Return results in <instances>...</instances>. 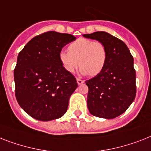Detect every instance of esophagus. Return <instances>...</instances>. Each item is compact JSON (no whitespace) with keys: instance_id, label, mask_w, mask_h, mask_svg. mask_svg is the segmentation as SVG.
Wrapping results in <instances>:
<instances>
[{"instance_id":"34e87169","label":"esophagus","mask_w":151,"mask_h":151,"mask_svg":"<svg viewBox=\"0 0 151 151\" xmlns=\"http://www.w3.org/2000/svg\"><path fill=\"white\" fill-rule=\"evenodd\" d=\"M77 81H78V84H82L84 83V81L81 79H80V78H77Z\"/></svg>"}]
</instances>
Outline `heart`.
<instances>
[{"label": "heart", "mask_w": 151, "mask_h": 151, "mask_svg": "<svg viewBox=\"0 0 151 151\" xmlns=\"http://www.w3.org/2000/svg\"><path fill=\"white\" fill-rule=\"evenodd\" d=\"M107 48L103 42L80 38L68 46V52L60 53V60L68 73H73L80 65L83 74L96 76L107 63Z\"/></svg>", "instance_id": "1"}]
</instances>
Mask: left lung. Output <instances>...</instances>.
<instances>
[{
  "label": "left lung",
  "instance_id": "obj_1",
  "mask_svg": "<svg viewBox=\"0 0 151 151\" xmlns=\"http://www.w3.org/2000/svg\"><path fill=\"white\" fill-rule=\"evenodd\" d=\"M83 35L103 42L108 51L107 63L103 70L85 81L88 87V110L99 118H116L125 112L135 99L133 57L127 45L109 33L96 32Z\"/></svg>",
  "mask_w": 151,
  "mask_h": 151
}]
</instances>
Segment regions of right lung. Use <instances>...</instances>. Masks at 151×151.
Returning a JSON list of instances; mask_svg holds the SVG:
<instances>
[{
	"instance_id": "right-lung-1",
	"label": "right lung",
	"mask_w": 151,
	"mask_h": 151,
	"mask_svg": "<svg viewBox=\"0 0 151 151\" xmlns=\"http://www.w3.org/2000/svg\"><path fill=\"white\" fill-rule=\"evenodd\" d=\"M75 40L70 34L46 32L32 39L19 52L14 70L15 97L32 118L50 121L66 113L78 83L63 68L60 53Z\"/></svg>"
}]
</instances>
